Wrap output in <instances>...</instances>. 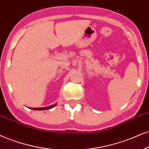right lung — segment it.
<instances>
[{
  "mask_svg": "<svg viewBox=\"0 0 149 149\" xmlns=\"http://www.w3.org/2000/svg\"><path fill=\"white\" fill-rule=\"evenodd\" d=\"M56 104H54V105H52L50 106H47V107H44V108H29L30 109L32 110H38V111H43V110H48V109H51L53 107H54Z\"/></svg>",
  "mask_w": 149,
  "mask_h": 149,
  "instance_id": "add662e5",
  "label": "right lung"
}]
</instances>
